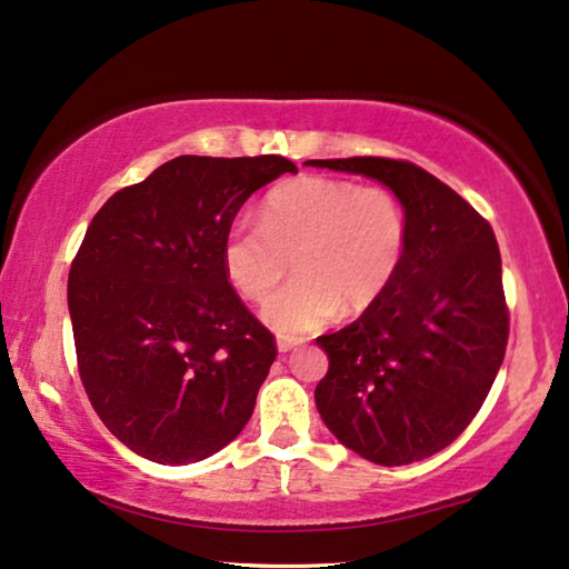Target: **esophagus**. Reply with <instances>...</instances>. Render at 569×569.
<instances>
[{"instance_id":"1","label":"esophagus","mask_w":569,"mask_h":569,"mask_svg":"<svg viewBox=\"0 0 569 569\" xmlns=\"http://www.w3.org/2000/svg\"><path fill=\"white\" fill-rule=\"evenodd\" d=\"M303 340H299V338H278V350H281V353H288V350H293V348H299Z\"/></svg>"}]
</instances>
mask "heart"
I'll use <instances>...</instances> for the list:
<instances>
[{"mask_svg":"<svg viewBox=\"0 0 569 569\" xmlns=\"http://www.w3.org/2000/svg\"><path fill=\"white\" fill-rule=\"evenodd\" d=\"M410 221L387 188L303 174L262 198L260 223L234 221L223 234V273L244 299L266 301L291 262L296 276L266 307L283 335L309 332L340 307L363 311L395 283Z\"/></svg>","mask_w":569,"mask_h":569,"instance_id":"obj_1","label":"heart"}]
</instances>
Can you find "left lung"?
Here are the masks:
<instances>
[{
    "instance_id": "1",
    "label": "left lung",
    "mask_w": 569,
    "mask_h": 569,
    "mask_svg": "<svg viewBox=\"0 0 569 569\" xmlns=\"http://www.w3.org/2000/svg\"><path fill=\"white\" fill-rule=\"evenodd\" d=\"M307 164L383 182L410 221L405 262L387 293L353 325L317 338L330 358L315 389L317 410L368 461L428 459L475 420L506 358L510 311L498 239L456 190L407 159Z\"/></svg>"
}]
</instances>
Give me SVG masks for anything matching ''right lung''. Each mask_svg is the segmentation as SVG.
I'll return each instance as SVG.
<instances>
[{
	"mask_svg": "<svg viewBox=\"0 0 569 569\" xmlns=\"http://www.w3.org/2000/svg\"><path fill=\"white\" fill-rule=\"evenodd\" d=\"M291 159L174 157L94 213L69 270L77 368L106 428L143 459L193 463L242 433L276 335L221 262L223 234Z\"/></svg>",
	"mask_w": 569,
	"mask_h": 569,
	"instance_id": "1",
	"label": "right lung"
}]
</instances>
